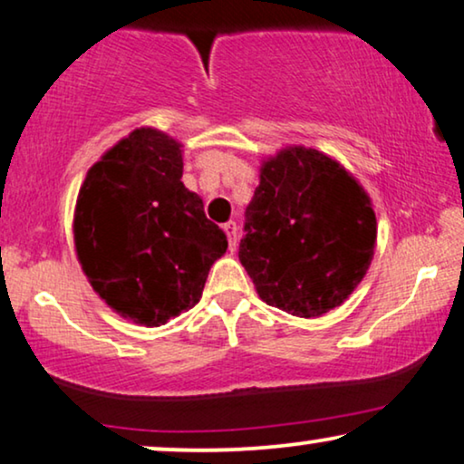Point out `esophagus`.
<instances>
[{"instance_id":"obj_1","label":"esophagus","mask_w":464,"mask_h":464,"mask_svg":"<svg viewBox=\"0 0 464 464\" xmlns=\"http://www.w3.org/2000/svg\"><path fill=\"white\" fill-rule=\"evenodd\" d=\"M224 232L227 237V243H230V249H234L237 246V237H238V227L234 221H227V224H224Z\"/></svg>"}]
</instances>
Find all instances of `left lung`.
<instances>
[{"label":"left lung","instance_id":"left-lung-1","mask_svg":"<svg viewBox=\"0 0 464 464\" xmlns=\"http://www.w3.org/2000/svg\"><path fill=\"white\" fill-rule=\"evenodd\" d=\"M376 213L359 181L332 158L287 148L259 169L238 259L268 306L321 316L363 281Z\"/></svg>","mask_w":464,"mask_h":464}]
</instances>
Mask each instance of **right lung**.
I'll return each instance as SVG.
<instances>
[{
    "mask_svg": "<svg viewBox=\"0 0 464 464\" xmlns=\"http://www.w3.org/2000/svg\"><path fill=\"white\" fill-rule=\"evenodd\" d=\"M181 175V143L137 129L92 164L75 202V251L92 289L148 327L196 306L227 249Z\"/></svg>",
    "mask_w": 464,
    "mask_h": 464,
    "instance_id": "right-lung-1",
    "label": "right lung"
}]
</instances>
